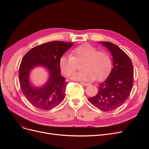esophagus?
<instances>
[{
    "instance_id": "esophagus-1",
    "label": "esophagus",
    "mask_w": 149,
    "mask_h": 149,
    "mask_svg": "<svg viewBox=\"0 0 149 149\" xmlns=\"http://www.w3.org/2000/svg\"><path fill=\"white\" fill-rule=\"evenodd\" d=\"M80 83H81L82 85L84 86H89V83H84V82H81Z\"/></svg>"
}]
</instances>
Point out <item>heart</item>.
<instances>
[{"label":"heart","mask_w":149,"mask_h":149,"mask_svg":"<svg viewBox=\"0 0 149 149\" xmlns=\"http://www.w3.org/2000/svg\"><path fill=\"white\" fill-rule=\"evenodd\" d=\"M70 55L62 56L59 60V66L61 72L66 77H70L76 70L78 64L82 63L81 71L72 77L75 80H102L112 66L111 58L106 52L98 51L95 46L88 43L76 47Z\"/></svg>","instance_id":"b5f03b06"}]
</instances>
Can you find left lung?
<instances>
[{"label":"left lung","mask_w":149,"mask_h":149,"mask_svg":"<svg viewBox=\"0 0 149 149\" xmlns=\"http://www.w3.org/2000/svg\"><path fill=\"white\" fill-rule=\"evenodd\" d=\"M113 56V69L107 79L99 84L97 94L89 102L101 111H113L128 98L134 84V67L129 57L118 46L108 42H100Z\"/></svg>","instance_id":"left-lung-1"}]
</instances>
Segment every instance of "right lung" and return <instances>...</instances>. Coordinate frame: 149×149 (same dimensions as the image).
I'll return each mask as SVG.
<instances>
[{
	"instance_id": "add662e5",
	"label": "right lung",
	"mask_w": 149,
	"mask_h": 149,
	"mask_svg": "<svg viewBox=\"0 0 149 149\" xmlns=\"http://www.w3.org/2000/svg\"><path fill=\"white\" fill-rule=\"evenodd\" d=\"M72 46V42L62 41L45 43L30 49L23 57L19 72L20 86L23 95L34 106L50 110L64 100L68 82L60 75L59 60ZM37 65L45 66L50 72L48 82L40 88H36L29 83L30 70Z\"/></svg>"
}]
</instances>
